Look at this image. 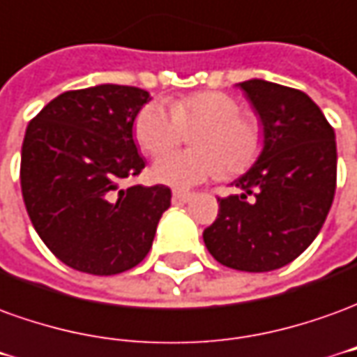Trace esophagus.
Instances as JSON below:
<instances>
[{
  "label": "esophagus",
  "instance_id": "1",
  "mask_svg": "<svg viewBox=\"0 0 357 357\" xmlns=\"http://www.w3.org/2000/svg\"><path fill=\"white\" fill-rule=\"evenodd\" d=\"M192 199L190 192H184V190H174L173 192V202L174 204H188Z\"/></svg>",
  "mask_w": 357,
  "mask_h": 357
}]
</instances>
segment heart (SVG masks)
Wrapping results in <instances>:
<instances>
[{"label": "heart", "instance_id": "b5f03b06", "mask_svg": "<svg viewBox=\"0 0 357 357\" xmlns=\"http://www.w3.org/2000/svg\"><path fill=\"white\" fill-rule=\"evenodd\" d=\"M194 134L198 150L169 151L153 163L151 176L173 188H192L223 169L240 174L254 165L264 150L259 119L242 113L231 93L204 90L178 98L173 107L150 102L134 119V138L146 153L159 155L183 140L184 128L199 126Z\"/></svg>", "mask_w": 357, "mask_h": 357}]
</instances>
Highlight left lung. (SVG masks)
Instances as JSON below:
<instances>
[{
	"label": "left lung",
	"mask_w": 357,
	"mask_h": 357,
	"mask_svg": "<svg viewBox=\"0 0 357 357\" xmlns=\"http://www.w3.org/2000/svg\"><path fill=\"white\" fill-rule=\"evenodd\" d=\"M264 126V150L219 198L204 242L219 264L250 273L294 261L319 234L336 188L335 130L307 93L252 78L240 82Z\"/></svg>",
	"instance_id": "left-lung-1"
}]
</instances>
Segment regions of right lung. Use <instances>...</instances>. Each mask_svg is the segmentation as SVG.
Instances as JSON below:
<instances>
[{"label": "right lung", "instance_id": "right-lung-1", "mask_svg": "<svg viewBox=\"0 0 357 357\" xmlns=\"http://www.w3.org/2000/svg\"><path fill=\"white\" fill-rule=\"evenodd\" d=\"M150 100L134 86L70 90L26 126L24 206L45 246L77 271L117 275L136 267L171 206V190L163 184L121 186L146 167L132 125Z\"/></svg>", "mask_w": 357, "mask_h": 357}]
</instances>
